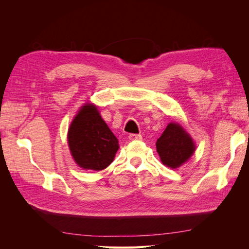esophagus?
<instances>
[{
  "instance_id": "34e87169",
  "label": "esophagus",
  "mask_w": 249,
  "mask_h": 249,
  "mask_svg": "<svg viewBox=\"0 0 249 249\" xmlns=\"http://www.w3.org/2000/svg\"><path fill=\"white\" fill-rule=\"evenodd\" d=\"M129 139L130 140H141L142 136L140 134H130L129 135Z\"/></svg>"
}]
</instances>
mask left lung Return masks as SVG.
<instances>
[{"mask_svg":"<svg viewBox=\"0 0 249 249\" xmlns=\"http://www.w3.org/2000/svg\"><path fill=\"white\" fill-rule=\"evenodd\" d=\"M157 152L164 165L170 168H178L190 159L195 145L190 135L183 126L170 123L156 142Z\"/></svg>","mask_w":249,"mask_h":249,"instance_id":"8db88e82","label":"left lung"}]
</instances>
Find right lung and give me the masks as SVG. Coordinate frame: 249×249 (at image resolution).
<instances>
[{
	"label": "right lung",
	"instance_id": "add662e5",
	"mask_svg": "<svg viewBox=\"0 0 249 249\" xmlns=\"http://www.w3.org/2000/svg\"><path fill=\"white\" fill-rule=\"evenodd\" d=\"M67 141L79 166L96 171L108 167L119 148L117 138L92 104H85L73 118Z\"/></svg>",
	"mask_w": 249,
	"mask_h": 249
}]
</instances>
